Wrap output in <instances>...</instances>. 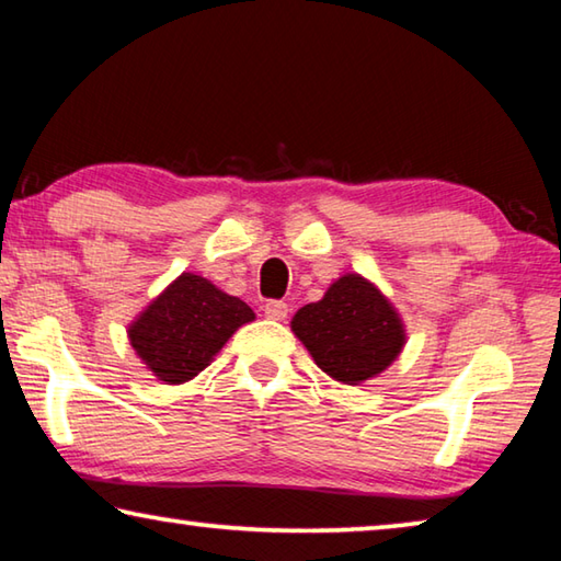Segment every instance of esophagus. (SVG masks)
I'll return each mask as SVG.
<instances>
[{
  "label": "esophagus",
  "instance_id": "1",
  "mask_svg": "<svg viewBox=\"0 0 561 561\" xmlns=\"http://www.w3.org/2000/svg\"><path fill=\"white\" fill-rule=\"evenodd\" d=\"M287 314H289V307L279 299H270L267 304H264V317L267 319L282 321V319H287Z\"/></svg>",
  "mask_w": 561,
  "mask_h": 561
}]
</instances>
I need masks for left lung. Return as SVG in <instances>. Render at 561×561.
Listing matches in <instances>:
<instances>
[{
  "mask_svg": "<svg viewBox=\"0 0 561 561\" xmlns=\"http://www.w3.org/2000/svg\"><path fill=\"white\" fill-rule=\"evenodd\" d=\"M291 331L321 371L348 386L386 371L405 344L391 304L358 274L336 279L324 299L301 307Z\"/></svg>",
  "mask_w": 561,
  "mask_h": 561,
  "instance_id": "1",
  "label": "left lung"
}]
</instances>
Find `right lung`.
Returning <instances> with one entry per match:
<instances>
[{
    "mask_svg": "<svg viewBox=\"0 0 561 561\" xmlns=\"http://www.w3.org/2000/svg\"><path fill=\"white\" fill-rule=\"evenodd\" d=\"M254 319L242 299L197 274H180L128 329L130 346L160 381L183 383L210 364L237 329Z\"/></svg>",
    "mask_w": 561,
    "mask_h": 561,
    "instance_id": "1",
    "label": "right lung"
}]
</instances>
